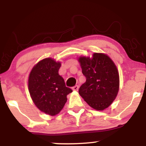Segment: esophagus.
Returning a JSON list of instances; mask_svg holds the SVG:
<instances>
[{"mask_svg": "<svg viewBox=\"0 0 146 146\" xmlns=\"http://www.w3.org/2000/svg\"><path fill=\"white\" fill-rule=\"evenodd\" d=\"M72 89H73V90H75V91H78L79 89V86H78V85H76V86H73V88H72Z\"/></svg>", "mask_w": 146, "mask_h": 146, "instance_id": "esophagus-1", "label": "esophagus"}]
</instances>
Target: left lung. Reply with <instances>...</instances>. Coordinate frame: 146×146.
<instances>
[{
    "label": "left lung",
    "mask_w": 146,
    "mask_h": 146,
    "mask_svg": "<svg viewBox=\"0 0 146 146\" xmlns=\"http://www.w3.org/2000/svg\"><path fill=\"white\" fill-rule=\"evenodd\" d=\"M78 62L86 80L79 94L91 108L104 110L112 104L119 89L117 68L105 53H94L93 57L80 56Z\"/></svg>",
    "instance_id": "8db88e82"
}]
</instances>
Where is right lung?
<instances>
[{"label": "right lung", "mask_w": 146, "mask_h": 146, "mask_svg": "<svg viewBox=\"0 0 146 146\" xmlns=\"http://www.w3.org/2000/svg\"><path fill=\"white\" fill-rule=\"evenodd\" d=\"M61 62L44 58L34 65L29 75L28 88L33 103L40 111L51 116L58 115L72 90L58 73Z\"/></svg>", "instance_id": "1"}]
</instances>
